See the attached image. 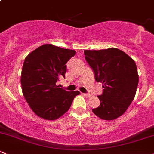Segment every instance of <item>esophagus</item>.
<instances>
[{
  "instance_id": "esophagus-1",
  "label": "esophagus",
  "mask_w": 154,
  "mask_h": 154,
  "mask_svg": "<svg viewBox=\"0 0 154 154\" xmlns=\"http://www.w3.org/2000/svg\"><path fill=\"white\" fill-rule=\"evenodd\" d=\"M82 95H84V96L87 97H91V95L90 94H87V93H83Z\"/></svg>"
}]
</instances>
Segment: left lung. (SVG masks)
<instances>
[{"mask_svg":"<svg viewBox=\"0 0 154 154\" xmlns=\"http://www.w3.org/2000/svg\"><path fill=\"white\" fill-rule=\"evenodd\" d=\"M85 59L92 68L95 79L103 84L100 106L92 109L104 120H112L125 113L136 94L139 75L135 62L115 48L84 51Z\"/></svg>","mask_w":154,"mask_h":154,"instance_id":"obj_1","label":"left lung"}]
</instances>
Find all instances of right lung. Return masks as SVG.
Masks as SVG:
<instances>
[{"label":"right lung","mask_w":154,"mask_h":154,"mask_svg":"<svg viewBox=\"0 0 154 154\" xmlns=\"http://www.w3.org/2000/svg\"><path fill=\"white\" fill-rule=\"evenodd\" d=\"M75 51L51 44L39 46L24 60L21 72L23 95L38 117L55 120L65 114L79 91L68 92L57 86L64 78L66 64Z\"/></svg>","instance_id":"right-lung-1"}]
</instances>
